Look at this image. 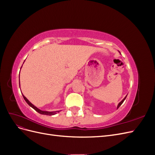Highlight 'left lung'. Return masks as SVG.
Instances as JSON below:
<instances>
[{
	"label": "left lung",
	"instance_id": "1",
	"mask_svg": "<svg viewBox=\"0 0 155 155\" xmlns=\"http://www.w3.org/2000/svg\"><path fill=\"white\" fill-rule=\"evenodd\" d=\"M127 96H125V97L124 98V99H123L122 100H121V101H120V102L119 103V104H118V106H117V109H118V108H119V107H120V105H121V104H123V102H124V100H125V98H126Z\"/></svg>",
	"mask_w": 155,
	"mask_h": 155
}]
</instances>
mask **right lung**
Instances as JSON below:
<instances>
[{
    "mask_svg": "<svg viewBox=\"0 0 155 155\" xmlns=\"http://www.w3.org/2000/svg\"><path fill=\"white\" fill-rule=\"evenodd\" d=\"M19 87H20V74H19ZM22 96L23 97H24L25 100L26 101V102L31 107H32L33 109H34L35 110H36L37 112H39V114H44V115H48V116H51V115H55V114H57L58 112H59V111H52V112H48V111H43V110H40L39 109H38V108L36 107L35 105H33L31 102H30V101L27 99V98L22 94Z\"/></svg>",
    "mask_w": 155,
    "mask_h": 155,
    "instance_id": "right-lung-1",
    "label": "right lung"
}]
</instances>
